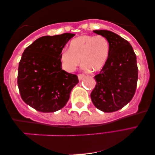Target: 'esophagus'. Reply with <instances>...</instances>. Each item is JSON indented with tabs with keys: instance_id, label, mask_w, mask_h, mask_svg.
<instances>
[{
	"instance_id": "obj_1",
	"label": "esophagus",
	"mask_w": 155,
	"mask_h": 155,
	"mask_svg": "<svg viewBox=\"0 0 155 155\" xmlns=\"http://www.w3.org/2000/svg\"><path fill=\"white\" fill-rule=\"evenodd\" d=\"M83 78H84V74H79V75H78V79H79V80H82Z\"/></svg>"
}]
</instances>
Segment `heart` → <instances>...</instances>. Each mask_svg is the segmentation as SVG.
<instances>
[{
    "instance_id": "b5f03b06",
    "label": "heart",
    "mask_w": 155,
    "mask_h": 155,
    "mask_svg": "<svg viewBox=\"0 0 155 155\" xmlns=\"http://www.w3.org/2000/svg\"><path fill=\"white\" fill-rule=\"evenodd\" d=\"M110 51V42L106 37L82 35L71 41L69 49L62 51L60 60L62 68L67 71H73L82 62L84 68L97 72L105 66Z\"/></svg>"
}]
</instances>
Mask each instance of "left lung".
<instances>
[{
    "mask_svg": "<svg viewBox=\"0 0 155 155\" xmlns=\"http://www.w3.org/2000/svg\"><path fill=\"white\" fill-rule=\"evenodd\" d=\"M93 32L108 40L110 51L106 64L94 78L96 85L91 97L96 108L112 113L122 108L135 93L138 79L137 57L127 40L107 30Z\"/></svg>",
    "mask_w": 155,
    "mask_h": 155,
    "instance_id": "obj_1",
    "label": "left lung"
}]
</instances>
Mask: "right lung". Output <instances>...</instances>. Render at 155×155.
<instances>
[{
  "label": "right lung",
  "instance_id": "1",
  "mask_svg": "<svg viewBox=\"0 0 155 155\" xmlns=\"http://www.w3.org/2000/svg\"><path fill=\"white\" fill-rule=\"evenodd\" d=\"M75 34L46 35L25 49L18 71V86L25 103L42 113L62 108L71 91L79 82L78 76L62 70L60 54Z\"/></svg>",
  "mask_w": 155,
  "mask_h": 155
}]
</instances>
